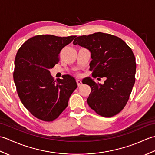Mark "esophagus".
Masks as SVG:
<instances>
[{
  "label": "esophagus",
  "mask_w": 155,
  "mask_h": 155,
  "mask_svg": "<svg viewBox=\"0 0 155 155\" xmlns=\"http://www.w3.org/2000/svg\"><path fill=\"white\" fill-rule=\"evenodd\" d=\"M77 83L78 87H81V86H82V84H83L81 81H80V80H77Z\"/></svg>",
  "instance_id": "1"
}]
</instances>
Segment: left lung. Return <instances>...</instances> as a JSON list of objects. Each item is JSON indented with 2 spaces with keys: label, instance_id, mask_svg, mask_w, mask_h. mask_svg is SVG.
<instances>
[{
  "label": "left lung",
  "instance_id": "1",
  "mask_svg": "<svg viewBox=\"0 0 155 155\" xmlns=\"http://www.w3.org/2000/svg\"><path fill=\"white\" fill-rule=\"evenodd\" d=\"M73 45L91 52L92 75L106 78L103 84L91 78L83 83L91 88L88 104L101 116L116 115L126 105L135 82V57L131 48L121 38L101 32L78 37Z\"/></svg>",
  "mask_w": 155,
  "mask_h": 155
}]
</instances>
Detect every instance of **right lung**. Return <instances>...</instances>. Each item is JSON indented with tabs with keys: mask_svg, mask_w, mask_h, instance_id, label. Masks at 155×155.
<instances>
[{
	"mask_svg": "<svg viewBox=\"0 0 155 155\" xmlns=\"http://www.w3.org/2000/svg\"><path fill=\"white\" fill-rule=\"evenodd\" d=\"M75 37L37 35L28 39L16 53L13 78L18 95L38 119L52 121L58 118L77 88L72 76L54 81L50 72L58 62L61 51Z\"/></svg>",
	"mask_w": 155,
	"mask_h": 155,
	"instance_id": "add662e5",
	"label": "right lung"
}]
</instances>
